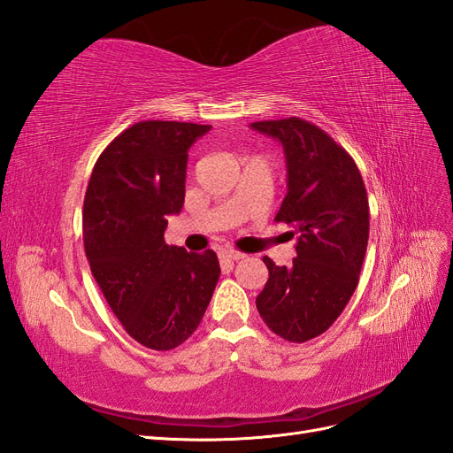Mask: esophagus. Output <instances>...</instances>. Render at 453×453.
Segmentation results:
<instances>
[{
	"mask_svg": "<svg viewBox=\"0 0 453 453\" xmlns=\"http://www.w3.org/2000/svg\"><path fill=\"white\" fill-rule=\"evenodd\" d=\"M243 257H245L243 253L234 251V250H221V251H219V258H221V263H225L228 266H232V263H234V260H240Z\"/></svg>",
	"mask_w": 453,
	"mask_h": 453,
	"instance_id": "obj_1",
	"label": "esophagus"
}]
</instances>
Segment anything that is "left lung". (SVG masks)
Listing matches in <instances>:
<instances>
[{"instance_id":"left-lung-1","label":"left lung","mask_w":453,"mask_h":453,"mask_svg":"<svg viewBox=\"0 0 453 453\" xmlns=\"http://www.w3.org/2000/svg\"><path fill=\"white\" fill-rule=\"evenodd\" d=\"M283 145L287 195L276 221L296 236L293 266L265 257L268 281L260 318L278 336L303 344L323 334L359 283L368 243V196L357 164L319 127L298 117L251 122Z\"/></svg>"}]
</instances>
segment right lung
Instances as JSON below:
<instances>
[{
  "mask_svg": "<svg viewBox=\"0 0 453 453\" xmlns=\"http://www.w3.org/2000/svg\"><path fill=\"white\" fill-rule=\"evenodd\" d=\"M211 127L142 120L96 160L83 205V242L96 283L142 346L173 349L196 331L219 280L215 251L164 242L166 215L185 202L188 147Z\"/></svg>",
  "mask_w": 453,
  "mask_h": 453,
  "instance_id": "1",
  "label": "right lung"
}]
</instances>
